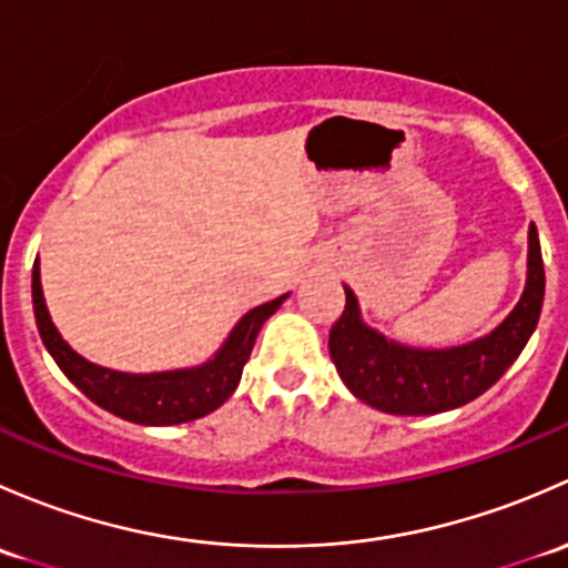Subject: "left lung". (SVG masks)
Returning a JSON list of instances; mask_svg holds the SVG:
<instances>
[{"instance_id": "obj_1", "label": "left lung", "mask_w": 568, "mask_h": 568, "mask_svg": "<svg viewBox=\"0 0 568 568\" xmlns=\"http://www.w3.org/2000/svg\"><path fill=\"white\" fill-rule=\"evenodd\" d=\"M544 305V261L536 225L528 233V283L517 307L489 335L454 348H412L387 341L359 318L346 288L343 316L329 329V357L343 385L387 415H437L489 390L523 354Z\"/></svg>"}]
</instances>
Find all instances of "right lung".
<instances>
[{"mask_svg": "<svg viewBox=\"0 0 568 568\" xmlns=\"http://www.w3.org/2000/svg\"><path fill=\"white\" fill-rule=\"evenodd\" d=\"M285 296H277V300L250 311L233 326L225 346L214 354V359L197 365V368L164 371V374H120V371L88 363L62 341L45 311L38 261L32 266V307H36L38 332L54 363L93 404L123 420L142 423V426H175V423L197 420L225 404L242 382V371L247 365L252 346H255L257 332L283 305Z\"/></svg>", "mask_w": 568, "mask_h": 568, "instance_id": "right-lung-1", "label": "right lung"}]
</instances>
